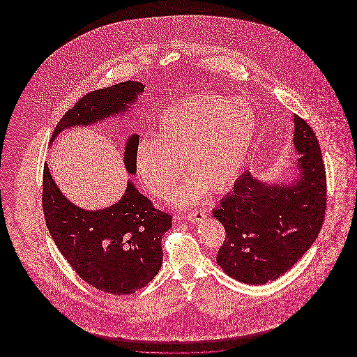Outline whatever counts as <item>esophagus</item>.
Returning a JSON list of instances; mask_svg holds the SVG:
<instances>
[{
    "label": "esophagus",
    "mask_w": 357,
    "mask_h": 357,
    "mask_svg": "<svg viewBox=\"0 0 357 357\" xmlns=\"http://www.w3.org/2000/svg\"><path fill=\"white\" fill-rule=\"evenodd\" d=\"M204 217H206V213L204 211H191L190 214H186V215H183L182 218H186L190 222H198L202 221Z\"/></svg>",
    "instance_id": "34e87169"
}]
</instances>
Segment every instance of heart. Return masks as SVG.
Here are the masks:
<instances>
[{"label":"heart","mask_w":357,"mask_h":357,"mask_svg":"<svg viewBox=\"0 0 357 357\" xmlns=\"http://www.w3.org/2000/svg\"><path fill=\"white\" fill-rule=\"evenodd\" d=\"M257 131L253 107L220 93H201L165 109L153 136L137 142L135 170L146 188L159 199L170 197L183 174L191 178L174 201L190 204L207 190L223 192L237 181L250 153Z\"/></svg>","instance_id":"heart-1"}]
</instances>
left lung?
<instances>
[{
	"label": "left lung",
	"instance_id": "obj_1",
	"mask_svg": "<svg viewBox=\"0 0 357 357\" xmlns=\"http://www.w3.org/2000/svg\"><path fill=\"white\" fill-rule=\"evenodd\" d=\"M298 178L268 186L250 172L213 210L226 231L217 262L230 277L250 285L274 281L306 253L323 227L326 175L317 136L294 115Z\"/></svg>",
	"mask_w": 357,
	"mask_h": 357
}]
</instances>
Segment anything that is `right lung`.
Masks as SVG:
<instances>
[{
	"label": "right lung",
	"instance_id": "obj_1",
	"mask_svg": "<svg viewBox=\"0 0 357 357\" xmlns=\"http://www.w3.org/2000/svg\"><path fill=\"white\" fill-rule=\"evenodd\" d=\"M144 91L139 82H124L88 92L57 123L52 140L63 130L88 126L123 114ZM139 136H130L124 165L135 174L134 155ZM43 210L56 246L70 268L91 287L109 294H132L144 288L163 262L162 238L171 227L170 214L128 182L118 204L98 211L83 210L61 194L48 165L43 175Z\"/></svg>",
	"mask_w": 357,
	"mask_h": 357
}]
</instances>
